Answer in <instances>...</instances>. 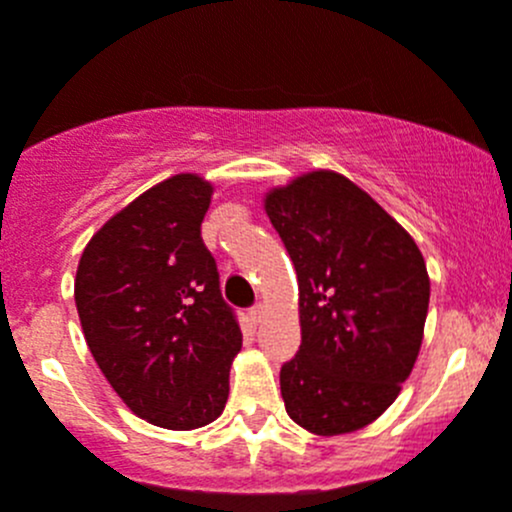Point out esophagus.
<instances>
[{"mask_svg":"<svg viewBox=\"0 0 512 512\" xmlns=\"http://www.w3.org/2000/svg\"><path fill=\"white\" fill-rule=\"evenodd\" d=\"M248 316H251L253 324H259V321L264 319V304H261V301L259 304H253L251 309H248Z\"/></svg>","mask_w":512,"mask_h":512,"instance_id":"obj_1","label":"esophagus"}]
</instances>
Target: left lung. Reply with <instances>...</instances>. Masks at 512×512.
<instances>
[{
  "instance_id": "8db88e82",
  "label": "left lung",
  "mask_w": 512,
  "mask_h": 512,
  "mask_svg": "<svg viewBox=\"0 0 512 512\" xmlns=\"http://www.w3.org/2000/svg\"><path fill=\"white\" fill-rule=\"evenodd\" d=\"M299 279L301 347L281 367L296 425L342 435L377 420L420 354L430 279L420 248L377 201L329 170L266 196Z\"/></svg>"
}]
</instances>
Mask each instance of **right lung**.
<instances>
[{
	"label": "right lung",
	"mask_w": 512,
	"mask_h": 512,
	"mask_svg": "<svg viewBox=\"0 0 512 512\" xmlns=\"http://www.w3.org/2000/svg\"><path fill=\"white\" fill-rule=\"evenodd\" d=\"M211 193L191 173L163 180L110 218L77 266L75 304L97 367L135 415L168 430L221 415L243 342L201 238Z\"/></svg>",
	"instance_id": "add662e5"
}]
</instances>
